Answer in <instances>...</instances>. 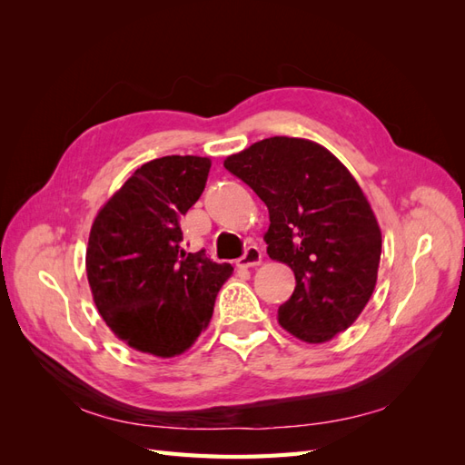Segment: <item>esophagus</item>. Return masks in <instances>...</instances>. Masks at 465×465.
Here are the masks:
<instances>
[{
    "label": "esophagus",
    "mask_w": 465,
    "mask_h": 465,
    "mask_svg": "<svg viewBox=\"0 0 465 465\" xmlns=\"http://www.w3.org/2000/svg\"><path fill=\"white\" fill-rule=\"evenodd\" d=\"M260 262H262V250H260L258 246H248V248L244 250L242 258L236 260V265H238V267H254V265H258Z\"/></svg>",
    "instance_id": "1"
}]
</instances>
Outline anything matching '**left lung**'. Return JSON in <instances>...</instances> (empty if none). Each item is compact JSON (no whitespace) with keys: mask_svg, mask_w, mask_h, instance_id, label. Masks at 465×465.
Wrapping results in <instances>:
<instances>
[{"mask_svg":"<svg viewBox=\"0 0 465 465\" xmlns=\"http://www.w3.org/2000/svg\"><path fill=\"white\" fill-rule=\"evenodd\" d=\"M224 168L270 211L267 254L297 285L279 323L306 343L330 341L367 306L382 234L357 180L333 154L299 137H270L231 154Z\"/></svg>","mask_w":465,"mask_h":465,"instance_id":"1","label":"left lung"}]
</instances>
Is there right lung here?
Listing matches in <instances>:
<instances>
[{
	"label": "right lung",
	"mask_w": 465,
	"mask_h": 465,
	"mask_svg": "<svg viewBox=\"0 0 465 465\" xmlns=\"http://www.w3.org/2000/svg\"><path fill=\"white\" fill-rule=\"evenodd\" d=\"M211 161L171 154L139 166L98 211L87 279L106 326L154 357L184 353L209 326L231 263L180 248V217L200 200Z\"/></svg>",
	"instance_id": "obj_1"
}]
</instances>
